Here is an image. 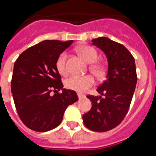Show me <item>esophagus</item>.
<instances>
[{"label":"esophagus","instance_id":"34e87169","mask_svg":"<svg viewBox=\"0 0 156 156\" xmlns=\"http://www.w3.org/2000/svg\"><path fill=\"white\" fill-rule=\"evenodd\" d=\"M78 96L79 100H82V99H83V98H85V95H82V94H78Z\"/></svg>","mask_w":156,"mask_h":156}]
</instances>
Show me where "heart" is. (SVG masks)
<instances>
[{
    "instance_id": "b5f03b06",
    "label": "heart",
    "mask_w": 156,
    "mask_h": 156,
    "mask_svg": "<svg viewBox=\"0 0 156 156\" xmlns=\"http://www.w3.org/2000/svg\"><path fill=\"white\" fill-rule=\"evenodd\" d=\"M78 52L88 63H93L98 58V53L96 50L90 46H87V45L81 46L78 48ZM66 58H67V53L63 52L59 55L56 61V69L60 74L64 76L68 73V69L66 67ZM90 69L95 76L99 78H102L105 73V68L100 64L90 65ZM94 83L95 80L92 76H72L65 81V87L69 90H74L78 93H83L91 87L94 85Z\"/></svg>"
}]
</instances>
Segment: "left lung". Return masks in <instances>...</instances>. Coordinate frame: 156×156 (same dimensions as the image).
<instances>
[{
    "instance_id": "left-lung-1",
    "label": "left lung",
    "mask_w": 156,
    "mask_h": 156,
    "mask_svg": "<svg viewBox=\"0 0 156 156\" xmlns=\"http://www.w3.org/2000/svg\"><path fill=\"white\" fill-rule=\"evenodd\" d=\"M92 44L105 53L108 69L107 79L96 90L100 96H87L92 106L83 120L90 130L106 132L120 125L128 112L138 79L135 61L124 45L108 38H97Z\"/></svg>"
}]
</instances>
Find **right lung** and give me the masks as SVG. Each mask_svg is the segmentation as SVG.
I'll return each mask as SVG.
<instances>
[{
    "instance_id": "add662e5",
    "label": "right lung",
    "mask_w": 156,
    "mask_h": 156,
    "mask_svg": "<svg viewBox=\"0 0 156 156\" xmlns=\"http://www.w3.org/2000/svg\"><path fill=\"white\" fill-rule=\"evenodd\" d=\"M73 40H44L20 54L13 66L11 91L16 110L27 127L46 132L61 124L67 107L78 100L74 90L63 89L56 68L59 55ZM61 89L62 93H58ZM52 91L56 92L53 96Z\"/></svg>"
}]
</instances>
